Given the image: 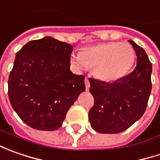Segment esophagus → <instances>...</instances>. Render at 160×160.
Segmentation results:
<instances>
[{
  "label": "esophagus",
  "mask_w": 160,
  "mask_h": 160,
  "mask_svg": "<svg viewBox=\"0 0 160 160\" xmlns=\"http://www.w3.org/2000/svg\"><path fill=\"white\" fill-rule=\"evenodd\" d=\"M84 83H85V88H86V90H89L90 82L89 80H88V78H85V79H84Z\"/></svg>",
  "instance_id": "34e87169"
}]
</instances>
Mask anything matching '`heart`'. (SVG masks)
I'll list each match as a JSON object with an SVG mask.
<instances>
[{
  "mask_svg": "<svg viewBox=\"0 0 160 160\" xmlns=\"http://www.w3.org/2000/svg\"><path fill=\"white\" fill-rule=\"evenodd\" d=\"M135 52L127 42H107L85 47L81 52H72L70 62L77 70L92 68L98 79L113 82L124 77L132 68Z\"/></svg>",
  "mask_w": 160,
  "mask_h": 160,
  "instance_id": "obj_1",
  "label": "heart"
}]
</instances>
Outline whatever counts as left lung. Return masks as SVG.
<instances>
[{
  "label": "left lung",
  "mask_w": 160,
  "mask_h": 160,
  "mask_svg": "<svg viewBox=\"0 0 160 160\" xmlns=\"http://www.w3.org/2000/svg\"><path fill=\"white\" fill-rule=\"evenodd\" d=\"M128 42L137 57L132 73L110 83L89 79L90 92L94 98L89 121L92 129L101 133L126 131L142 117L151 95L152 65L142 47Z\"/></svg>",
  "instance_id": "8db88e82"
}]
</instances>
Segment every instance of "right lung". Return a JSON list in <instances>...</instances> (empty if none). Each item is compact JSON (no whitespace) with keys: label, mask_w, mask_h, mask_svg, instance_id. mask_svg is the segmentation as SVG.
<instances>
[{"label":"right lung","mask_w":160,"mask_h":160,"mask_svg":"<svg viewBox=\"0 0 160 160\" xmlns=\"http://www.w3.org/2000/svg\"><path fill=\"white\" fill-rule=\"evenodd\" d=\"M73 46L46 36L28 42L16 54L8 81L9 99L30 127L54 131L85 91L84 77L70 70Z\"/></svg>","instance_id":"add662e5"}]
</instances>
